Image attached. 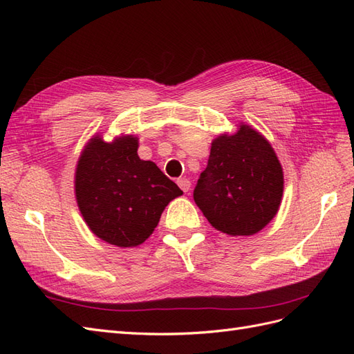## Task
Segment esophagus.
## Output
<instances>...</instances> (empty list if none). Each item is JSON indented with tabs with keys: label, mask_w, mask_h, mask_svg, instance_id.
Returning <instances> with one entry per match:
<instances>
[{
	"label": "esophagus",
	"mask_w": 354,
	"mask_h": 354,
	"mask_svg": "<svg viewBox=\"0 0 354 354\" xmlns=\"http://www.w3.org/2000/svg\"><path fill=\"white\" fill-rule=\"evenodd\" d=\"M177 185L180 186V189L183 192H189L190 190V180L186 177H181L177 180Z\"/></svg>",
	"instance_id": "esophagus-1"
}]
</instances>
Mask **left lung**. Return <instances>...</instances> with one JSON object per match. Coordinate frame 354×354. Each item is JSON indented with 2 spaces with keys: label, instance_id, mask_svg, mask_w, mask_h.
I'll list each match as a JSON object with an SVG mask.
<instances>
[{
  "label": "left lung",
  "instance_id": "obj_1",
  "mask_svg": "<svg viewBox=\"0 0 354 354\" xmlns=\"http://www.w3.org/2000/svg\"><path fill=\"white\" fill-rule=\"evenodd\" d=\"M282 194V167L270 143L242 125L236 134L212 142L194 199L217 230L250 236L276 216Z\"/></svg>",
  "mask_w": 354,
  "mask_h": 354
}]
</instances>
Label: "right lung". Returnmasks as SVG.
<instances>
[{"instance_id": "add662e5", "label": "right lung", "mask_w": 354, "mask_h": 354, "mask_svg": "<svg viewBox=\"0 0 354 354\" xmlns=\"http://www.w3.org/2000/svg\"><path fill=\"white\" fill-rule=\"evenodd\" d=\"M137 138H91L78 160L75 192L91 232L108 243L136 246L151 236L171 199L183 192L156 164L137 155Z\"/></svg>"}]
</instances>
